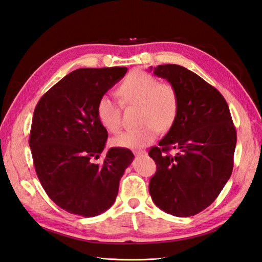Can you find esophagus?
Returning <instances> with one entry per match:
<instances>
[{
    "label": "esophagus",
    "mask_w": 262,
    "mask_h": 262,
    "mask_svg": "<svg viewBox=\"0 0 262 262\" xmlns=\"http://www.w3.org/2000/svg\"><path fill=\"white\" fill-rule=\"evenodd\" d=\"M134 155L136 156H144L146 155L145 150H134Z\"/></svg>",
    "instance_id": "34e87169"
}]
</instances>
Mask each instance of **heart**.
I'll return each instance as SVG.
<instances>
[{"instance_id":"obj_1","label":"heart","mask_w":262,"mask_h":262,"mask_svg":"<svg viewBox=\"0 0 262 262\" xmlns=\"http://www.w3.org/2000/svg\"><path fill=\"white\" fill-rule=\"evenodd\" d=\"M117 93L124 105L140 107V129L124 131L113 143L118 147L142 148L156 139L158 130L167 131L173 125L179 112V93L171 83L158 82L156 77L143 71H132L119 85ZM100 123L112 132L121 126L120 104L108 95L97 102Z\"/></svg>"}]
</instances>
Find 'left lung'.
Wrapping results in <instances>:
<instances>
[{
    "label": "left lung",
    "instance_id": "left-lung-1",
    "mask_svg": "<svg viewBox=\"0 0 262 262\" xmlns=\"http://www.w3.org/2000/svg\"><path fill=\"white\" fill-rule=\"evenodd\" d=\"M179 93L176 121L148 155L157 166L149 180L156 207L173 216L201 212L216 199L233 171L236 130L226 100L199 75L177 64L149 68ZM178 154H168L170 149Z\"/></svg>",
    "mask_w": 262,
    "mask_h": 262
}]
</instances>
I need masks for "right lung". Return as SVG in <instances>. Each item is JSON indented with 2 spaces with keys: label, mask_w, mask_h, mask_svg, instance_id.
Returning <instances> with one entry per match:
<instances>
[{
  "label": "right lung",
  "mask_w": 262,
  "mask_h": 262,
  "mask_svg": "<svg viewBox=\"0 0 262 262\" xmlns=\"http://www.w3.org/2000/svg\"><path fill=\"white\" fill-rule=\"evenodd\" d=\"M126 71L77 69L52 86L35 108L29 146L37 176L50 199L69 213L93 217L108 210L133 161L130 149L113 147L104 163L92 162L99 158L108 138L97 102Z\"/></svg>",
  "instance_id": "right-lung-1"
}]
</instances>
